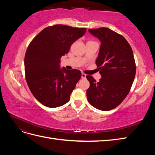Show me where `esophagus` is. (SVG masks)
<instances>
[{
    "label": "esophagus",
    "mask_w": 155,
    "mask_h": 155,
    "mask_svg": "<svg viewBox=\"0 0 155 155\" xmlns=\"http://www.w3.org/2000/svg\"><path fill=\"white\" fill-rule=\"evenodd\" d=\"M86 76L87 75L85 74H84V73H81V78H82V79H85V78H86Z\"/></svg>",
    "instance_id": "34e87169"
}]
</instances>
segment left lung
<instances>
[{"label":"left lung","mask_w":155,"mask_h":155,"mask_svg":"<svg viewBox=\"0 0 155 155\" xmlns=\"http://www.w3.org/2000/svg\"><path fill=\"white\" fill-rule=\"evenodd\" d=\"M101 41L96 64L101 78L96 82L87 76L90 87L87 100L96 109L108 111L122 102L129 92L136 74V64L132 48L121 35L107 28L89 29Z\"/></svg>","instance_id":"left-lung-1"}]
</instances>
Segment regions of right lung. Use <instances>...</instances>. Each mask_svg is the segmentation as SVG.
<instances>
[{
    "label": "right lung",
    "mask_w": 155,
    "mask_h": 155,
    "mask_svg": "<svg viewBox=\"0 0 155 155\" xmlns=\"http://www.w3.org/2000/svg\"><path fill=\"white\" fill-rule=\"evenodd\" d=\"M86 30L63 25L48 26L28 46L25 57L26 80L32 94L45 106L58 107L70 100L81 73L76 69H60V59Z\"/></svg>",
    "instance_id": "obj_1"
}]
</instances>
